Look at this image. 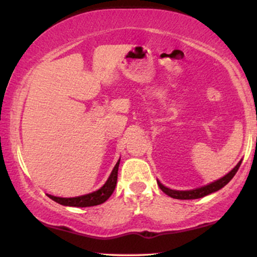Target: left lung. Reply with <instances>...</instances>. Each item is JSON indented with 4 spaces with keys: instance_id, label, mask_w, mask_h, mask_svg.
Instances as JSON below:
<instances>
[{
    "instance_id": "obj_1",
    "label": "left lung",
    "mask_w": 257,
    "mask_h": 257,
    "mask_svg": "<svg viewBox=\"0 0 257 257\" xmlns=\"http://www.w3.org/2000/svg\"><path fill=\"white\" fill-rule=\"evenodd\" d=\"M240 164H241V162H239V163H238L237 166L233 168V169L228 174H227V175L223 176V178L216 180V181L211 182V184H209L206 186H203V187L196 188V190L175 191V190H170V188L166 187V186L162 185L159 181H157V182H158L159 188H161V190L163 191L164 193L168 194V196L172 197V198H175V199H198V198H202V197H204V196H208V194H210L213 192H216V191L221 190L223 186H226L227 184H228V182L232 180L233 176L235 175V173L238 172Z\"/></svg>"
}]
</instances>
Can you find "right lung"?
<instances>
[{
    "mask_svg": "<svg viewBox=\"0 0 257 257\" xmlns=\"http://www.w3.org/2000/svg\"><path fill=\"white\" fill-rule=\"evenodd\" d=\"M119 161L116 163V166H114L113 170H112V173L110 174V176H108L107 181L105 182V185L102 186L101 188H99L98 191H95V192L83 194V196H78V197H70V198L52 196V194H47V196H48L51 199L54 200V202L59 203V204L66 205V206L84 208V206H94V205L101 204V203L106 202V200L110 198L111 194L113 193L114 187H116Z\"/></svg>",
    "mask_w": 257,
    "mask_h": 257,
    "instance_id": "right-lung-1",
    "label": "right lung"
}]
</instances>
